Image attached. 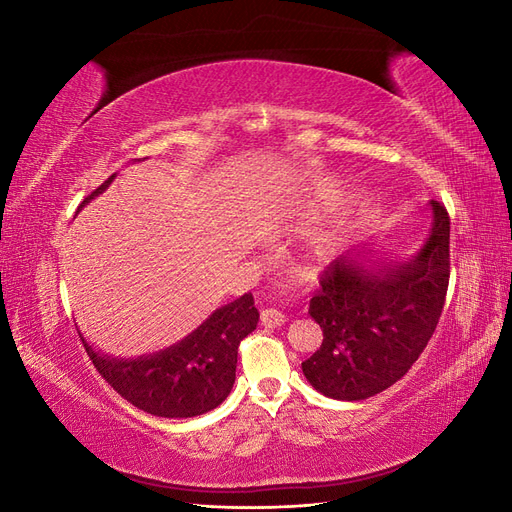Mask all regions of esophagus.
<instances>
[{
    "mask_svg": "<svg viewBox=\"0 0 512 512\" xmlns=\"http://www.w3.org/2000/svg\"><path fill=\"white\" fill-rule=\"evenodd\" d=\"M260 322L265 324L267 329H277L286 322V316L277 307H267V309H262V312H260Z\"/></svg>",
    "mask_w": 512,
    "mask_h": 512,
    "instance_id": "obj_1",
    "label": "esophagus"
}]
</instances>
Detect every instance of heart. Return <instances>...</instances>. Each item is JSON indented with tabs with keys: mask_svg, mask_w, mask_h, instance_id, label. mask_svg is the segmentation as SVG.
Segmentation results:
<instances>
[{
	"mask_svg": "<svg viewBox=\"0 0 512 512\" xmlns=\"http://www.w3.org/2000/svg\"><path fill=\"white\" fill-rule=\"evenodd\" d=\"M331 196H333L331 190L322 194V198H331ZM352 228H354V222L350 218H339L337 222L329 224L327 228H320L318 232H314L312 237H309L307 258L312 262H324V260L333 258L339 250H342L344 239Z\"/></svg>",
	"mask_w": 512,
	"mask_h": 512,
	"instance_id": "1",
	"label": "heart"
}]
</instances>
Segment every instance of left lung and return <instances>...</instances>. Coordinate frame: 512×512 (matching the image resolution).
<instances>
[{
	"mask_svg": "<svg viewBox=\"0 0 512 512\" xmlns=\"http://www.w3.org/2000/svg\"><path fill=\"white\" fill-rule=\"evenodd\" d=\"M429 211V235L410 258L393 260L363 243L322 275L309 301L322 346L301 369L324 397L361 401L389 389L436 331L451 275V220L438 200Z\"/></svg>",
	"mask_w": 512,
	"mask_h": 512,
	"instance_id": "1",
	"label": "left lung"
}]
</instances>
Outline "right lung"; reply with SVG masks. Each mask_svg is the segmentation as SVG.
Here are the masks:
<instances>
[{"label":"right lung","instance_id":"add662e5","mask_svg":"<svg viewBox=\"0 0 512 512\" xmlns=\"http://www.w3.org/2000/svg\"><path fill=\"white\" fill-rule=\"evenodd\" d=\"M115 175L91 192L79 211L100 196ZM258 309L250 292L222 305L181 342L160 352L134 356L104 354L79 331L91 363L113 389L132 406L162 418H190L218 408L235 384L241 339L258 324Z\"/></svg>","mask_w":512,"mask_h":512}]
</instances>
